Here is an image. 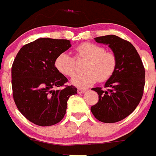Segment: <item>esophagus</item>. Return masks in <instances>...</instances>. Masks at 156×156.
Masks as SVG:
<instances>
[{
  "instance_id": "1",
  "label": "esophagus",
  "mask_w": 156,
  "mask_h": 156,
  "mask_svg": "<svg viewBox=\"0 0 156 156\" xmlns=\"http://www.w3.org/2000/svg\"><path fill=\"white\" fill-rule=\"evenodd\" d=\"M86 91H87V90L83 88H78V90H77V93H80V94H81V93H84Z\"/></svg>"
}]
</instances>
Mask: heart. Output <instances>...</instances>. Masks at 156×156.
Segmentation results:
<instances>
[{
	"mask_svg": "<svg viewBox=\"0 0 156 156\" xmlns=\"http://www.w3.org/2000/svg\"><path fill=\"white\" fill-rule=\"evenodd\" d=\"M77 59L87 60L84 73L71 80L73 85L86 87L99 80L106 82L110 79L117 67L116 55L112 51H106L102 46L92 43H83L76 47ZM76 60L66 53H62L55 60V67L66 76H73L76 73Z\"/></svg>",
	"mask_w": 156,
	"mask_h": 156,
	"instance_id": "heart-1",
	"label": "heart"
}]
</instances>
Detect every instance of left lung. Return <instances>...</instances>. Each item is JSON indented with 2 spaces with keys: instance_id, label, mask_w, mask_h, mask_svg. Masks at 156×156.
<instances>
[{
  "instance_id": "1",
  "label": "left lung",
  "mask_w": 156,
  "mask_h": 156,
  "mask_svg": "<svg viewBox=\"0 0 156 156\" xmlns=\"http://www.w3.org/2000/svg\"><path fill=\"white\" fill-rule=\"evenodd\" d=\"M106 44L117 57L115 73L105 83L107 90L96 87L99 101L91 106V112L99 121L113 123L121 121L136 109L143 95L145 68L134 46L115 35L94 38Z\"/></svg>"
}]
</instances>
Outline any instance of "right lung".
Listing matches in <instances>:
<instances>
[{
  "label": "right lung",
  "instance_id": "obj_1",
  "mask_svg": "<svg viewBox=\"0 0 156 156\" xmlns=\"http://www.w3.org/2000/svg\"><path fill=\"white\" fill-rule=\"evenodd\" d=\"M71 47L68 40L39 38L23 46L11 68L13 97L17 109L29 121L41 126L58 123L66 114L74 86L55 67L58 55ZM64 85L63 90L52 88Z\"/></svg>",
  "mask_w": 156,
  "mask_h": 156
}]
</instances>
